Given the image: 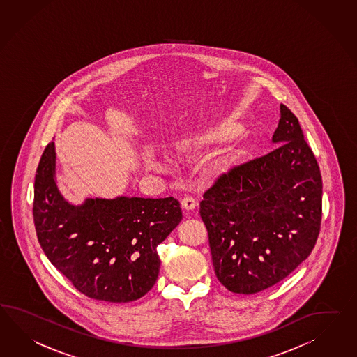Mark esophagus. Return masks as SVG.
Returning <instances> with one entry per match:
<instances>
[{"mask_svg": "<svg viewBox=\"0 0 357 357\" xmlns=\"http://www.w3.org/2000/svg\"><path fill=\"white\" fill-rule=\"evenodd\" d=\"M181 204H182L183 209L185 210V211H191V210L195 209L197 206V201H196L195 197H192V196H184L182 201H181Z\"/></svg>", "mask_w": 357, "mask_h": 357, "instance_id": "34e87169", "label": "esophagus"}]
</instances>
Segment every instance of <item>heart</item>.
<instances>
[{
    "instance_id": "1",
    "label": "heart",
    "mask_w": 357,
    "mask_h": 357,
    "mask_svg": "<svg viewBox=\"0 0 357 357\" xmlns=\"http://www.w3.org/2000/svg\"><path fill=\"white\" fill-rule=\"evenodd\" d=\"M243 126L235 121L220 122L218 126L213 128L211 130L205 132L204 135L191 137L181 140L178 143V149L183 153H199L205 149L211 147H218L222 144H226L228 142H232L237 137L243 134Z\"/></svg>"
}]
</instances>
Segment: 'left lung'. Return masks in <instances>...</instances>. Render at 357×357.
<instances>
[{
  "label": "left lung",
  "mask_w": 357,
  "mask_h": 357,
  "mask_svg": "<svg viewBox=\"0 0 357 357\" xmlns=\"http://www.w3.org/2000/svg\"><path fill=\"white\" fill-rule=\"evenodd\" d=\"M272 142L276 149L220 175L200 202L215 275L237 294L289 276L320 234V167L287 105H280Z\"/></svg>",
  "instance_id": "left-lung-1"
}]
</instances>
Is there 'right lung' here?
Wrapping results in <instances>:
<instances>
[{
  "instance_id": "right-lung-1",
  "label": "right lung",
  "mask_w": 357,
  "mask_h": 357,
  "mask_svg": "<svg viewBox=\"0 0 357 357\" xmlns=\"http://www.w3.org/2000/svg\"><path fill=\"white\" fill-rule=\"evenodd\" d=\"M33 220L46 257L73 287L93 299L125 303L155 285L157 245L179 225L182 209L174 197L121 196L70 205L55 183L50 142L36 172Z\"/></svg>"
}]
</instances>
